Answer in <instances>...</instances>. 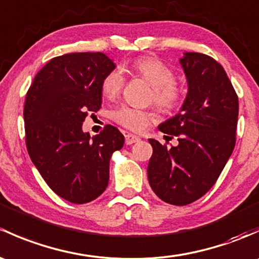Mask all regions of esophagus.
Listing matches in <instances>:
<instances>
[{"label": "esophagus", "instance_id": "esophagus-1", "mask_svg": "<svg viewBox=\"0 0 259 259\" xmlns=\"http://www.w3.org/2000/svg\"><path fill=\"white\" fill-rule=\"evenodd\" d=\"M139 140H140V138L137 137V135L130 134V133H126V134H125V144H126V145H132V144L137 143Z\"/></svg>", "mask_w": 259, "mask_h": 259}]
</instances>
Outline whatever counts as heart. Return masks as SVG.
<instances>
[{
    "instance_id": "b5f03b06",
    "label": "heart",
    "mask_w": 259,
    "mask_h": 259,
    "mask_svg": "<svg viewBox=\"0 0 259 259\" xmlns=\"http://www.w3.org/2000/svg\"><path fill=\"white\" fill-rule=\"evenodd\" d=\"M130 72L143 78L154 87L152 99L164 110L176 108L182 100V89L175 81V72L170 65L156 57H140L130 64ZM125 78L119 69L108 73L102 83V92L105 97L115 98L120 94ZM113 119L118 124L133 132H143L154 118L150 111L124 105L113 111Z\"/></svg>"
}]
</instances>
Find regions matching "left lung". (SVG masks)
<instances>
[{"instance_id":"1","label":"left lung","mask_w":259,"mask_h":259,"mask_svg":"<svg viewBox=\"0 0 259 259\" xmlns=\"http://www.w3.org/2000/svg\"><path fill=\"white\" fill-rule=\"evenodd\" d=\"M180 63L189 85L186 99L179 114L159 125L160 132L179 137V145L168 149L149 140L148 179L162 201L185 206L213 186L235 149L238 97L209 56L186 52Z\"/></svg>"}]
</instances>
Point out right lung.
Listing matches in <instances>:
<instances>
[{
	"mask_svg": "<svg viewBox=\"0 0 259 259\" xmlns=\"http://www.w3.org/2000/svg\"><path fill=\"white\" fill-rule=\"evenodd\" d=\"M115 64L104 53L52 58L34 77L24 102L26 145L48 186L72 203H87L105 191L109 162L124 145L113 125L91 137L81 126L102 107V83Z\"/></svg>",
	"mask_w": 259,
	"mask_h": 259,
	"instance_id": "right-lung-1",
	"label": "right lung"
}]
</instances>
